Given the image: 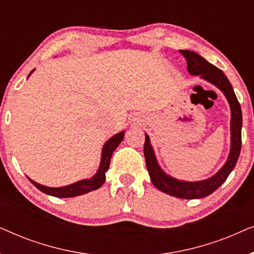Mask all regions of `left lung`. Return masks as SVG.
I'll return each instance as SVG.
<instances>
[{
    "mask_svg": "<svg viewBox=\"0 0 254 254\" xmlns=\"http://www.w3.org/2000/svg\"><path fill=\"white\" fill-rule=\"evenodd\" d=\"M180 53L186 59L187 70L190 75H200L201 78L217 86L224 93L225 98L228 99L231 110L230 154L220 171L215 173L210 178L201 180V182H184V180H178L166 175L158 165L154 149L151 147L150 140L147 134H145L144 142V158L151 183L159 190L169 194V195L182 197V199H200V197H204L215 192L227 180L228 176L230 175L238 161L242 148V110L230 82L221 69L209 64L206 59L193 51H180Z\"/></svg>",
    "mask_w": 254,
    "mask_h": 254,
    "instance_id": "8db88e82",
    "label": "left lung"
}]
</instances>
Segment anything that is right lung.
<instances>
[{
    "label": "right lung",
    "mask_w": 254,
    "mask_h": 254,
    "mask_svg": "<svg viewBox=\"0 0 254 254\" xmlns=\"http://www.w3.org/2000/svg\"><path fill=\"white\" fill-rule=\"evenodd\" d=\"M33 71V70H32ZM31 71V72H32ZM30 72V74H31ZM125 135V131H120L110 138L109 141H106V143L104 144L103 151H102V159H100V165L97 173L91 178L89 179H83L79 180L77 183L71 184L68 186H62V187H47L44 185H40L36 182H33L32 179L29 180L37 187L38 190H41L43 193H46L48 195L57 196V197H72L82 195V194L89 193L91 190H95L99 189L100 186L105 183V172L109 170L111 157H112L113 151L116 150V148L119 145V143L123 141Z\"/></svg>",
    "instance_id": "add662e5"
}]
</instances>
